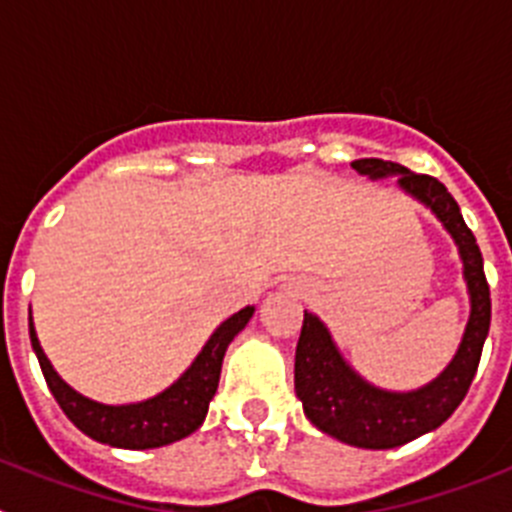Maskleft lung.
Instances as JSON below:
<instances>
[{
	"mask_svg": "<svg viewBox=\"0 0 512 512\" xmlns=\"http://www.w3.org/2000/svg\"><path fill=\"white\" fill-rule=\"evenodd\" d=\"M351 166L372 179L397 174V182L405 192L436 212L459 246L464 279L472 295V315L454 361L441 377L415 392H384L364 382L341 359L325 325L305 312L295 354V390L310 423L348 446L395 449L438 428L467 397L490 330V284L474 233L464 223L449 189L436 176L415 174L382 158H359Z\"/></svg>",
	"mask_w": 512,
	"mask_h": 512,
	"instance_id": "obj_1",
	"label": "left lung"
}]
</instances>
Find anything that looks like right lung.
<instances>
[{
  "mask_svg": "<svg viewBox=\"0 0 512 512\" xmlns=\"http://www.w3.org/2000/svg\"><path fill=\"white\" fill-rule=\"evenodd\" d=\"M251 315L253 307H243L241 312H235L233 318L225 320L212 333L202 354L179 377V382L171 384L161 395L146 402H135V405H102V402H94L71 390L69 384L53 372L51 361L45 359L33 323H30V343L40 361L48 390L53 392L66 418L81 433H87L99 443L117 446V449H158V446L179 441L200 428L217 390V382H220L225 348L238 330L246 328Z\"/></svg>",
  "mask_w": 512,
  "mask_h": 512,
  "instance_id": "1",
  "label": "right lung"
}]
</instances>
